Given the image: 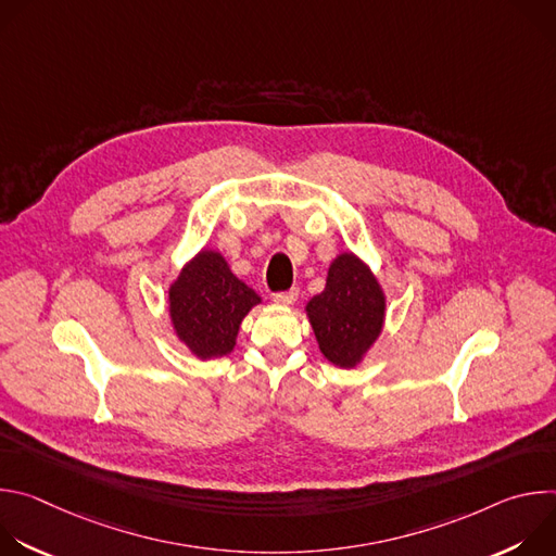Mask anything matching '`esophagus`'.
I'll use <instances>...</instances> for the list:
<instances>
[{"mask_svg": "<svg viewBox=\"0 0 556 556\" xmlns=\"http://www.w3.org/2000/svg\"><path fill=\"white\" fill-rule=\"evenodd\" d=\"M296 296H299V290H296V288H290V290H283V292H275L273 299H275L277 303L288 305V303H292Z\"/></svg>", "mask_w": 556, "mask_h": 556, "instance_id": "34e87169", "label": "esophagus"}]
</instances>
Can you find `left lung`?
I'll list each match as a JSON object with an SVG mask.
<instances>
[{
    "instance_id": "1",
    "label": "left lung",
    "mask_w": 556,
    "mask_h": 556,
    "mask_svg": "<svg viewBox=\"0 0 556 556\" xmlns=\"http://www.w3.org/2000/svg\"><path fill=\"white\" fill-rule=\"evenodd\" d=\"M307 316L324 356L354 367L380 334L384 296L369 268L345 253L332 262L326 290L307 303Z\"/></svg>"
}]
</instances>
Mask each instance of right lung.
I'll list each match as a JSON object with an SVG mask.
<instances>
[{"label":"right lung","mask_w":556,"mask_h":556,"mask_svg":"<svg viewBox=\"0 0 556 556\" xmlns=\"http://www.w3.org/2000/svg\"><path fill=\"white\" fill-rule=\"evenodd\" d=\"M255 303H260L255 290L230 273L219 253L211 251H202L169 290L174 328L200 358L228 354Z\"/></svg>","instance_id":"obj_1"}]
</instances>
